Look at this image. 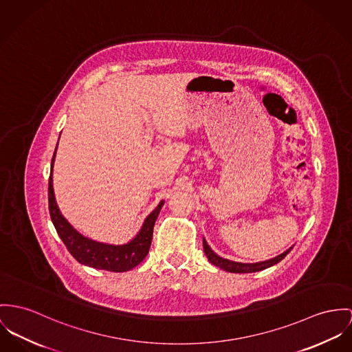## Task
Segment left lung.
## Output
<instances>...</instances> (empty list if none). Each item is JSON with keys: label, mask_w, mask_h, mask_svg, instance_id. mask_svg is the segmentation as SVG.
<instances>
[{"label": "left lung", "mask_w": 352, "mask_h": 352, "mask_svg": "<svg viewBox=\"0 0 352 352\" xmlns=\"http://www.w3.org/2000/svg\"><path fill=\"white\" fill-rule=\"evenodd\" d=\"M294 246H291L289 249H287L285 252H283L281 254L270 258V260H265V261H258V263H237V261H232V260H228V258H223L221 256H218L216 252L208 245L206 240L204 239V252L208 257V260L216 265L218 268L223 270V271L230 272V273H252V272L263 271V270H267L272 265L280 263L292 249Z\"/></svg>", "instance_id": "8db88e82"}]
</instances>
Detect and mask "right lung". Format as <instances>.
Wrapping results in <instances>:
<instances>
[{"label": "right lung", "mask_w": 352, "mask_h": 352, "mask_svg": "<svg viewBox=\"0 0 352 352\" xmlns=\"http://www.w3.org/2000/svg\"><path fill=\"white\" fill-rule=\"evenodd\" d=\"M51 163V175H50V185H48V201H50V214L54 222V229L61 239V241L67 246L68 252L82 265L92 267L95 270H103L109 272H127L135 268L138 264L143 261L147 256L151 240H153V230L154 223L158 218V214L162 209L164 201H161L158 206L146 217L140 230L136 233L135 237L129 243L122 245L115 243H100L95 241L89 237L82 236L79 233L65 218L61 214L56 198H54V157Z\"/></svg>", "instance_id": "obj_1"}]
</instances>
